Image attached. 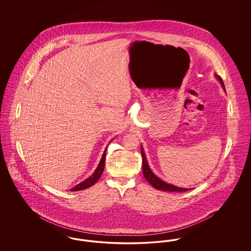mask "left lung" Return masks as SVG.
Here are the masks:
<instances>
[{
  "mask_svg": "<svg viewBox=\"0 0 251 251\" xmlns=\"http://www.w3.org/2000/svg\"><path fill=\"white\" fill-rule=\"evenodd\" d=\"M216 78L219 80L220 84H222L223 88L225 89V85L223 83V80L221 79L220 76L218 75H215ZM141 154H142V166H143V174L144 177L146 178V179L158 190H162V191H167V192H186L187 190H189L188 188H179L177 187L175 185H172V184H168L167 182L163 181L162 179H159L158 177H156L155 175L152 173V171L151 170V168L148 165V161L146 159V156L144 153L143 148L141 147Z\"/></svg>",
  "mask_w": 251,
  "mask_h": 251,
  "instance_id": "1",
  "label": "left lung"
}]
</instances>
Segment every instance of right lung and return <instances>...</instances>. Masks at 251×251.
Instances as JSON below:
<instances>
[{"label": "right lung", "instance_id": "right-lung-1", "mask_svg": "<svg viewBox=\"0 0 251 251\" xmlns=\"http://www.w3.org/2000/svg\"><path fill=\"white\" fill-rule=\"evenodd\" d=\"M105 155H106V150L103 152V155L101 157V160L99 164V166L97 167L95 172L92 174V176H90L88 179H85L83 182L77 184L76 186H74L73 188L71 189V191H80V190H84L86 189L92 185H94L97 180L100 178L103 170H104V165H105Z\"/></svg>", "mask_w": 251, "mask_h": 251}]
</instances>
